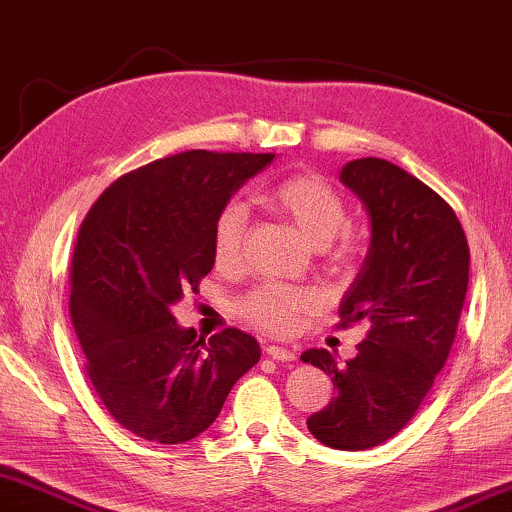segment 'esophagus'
I'll return each instance as SVG.
<instances>
[{"label": "esophagus", "instance_id": "1", "mask_svg": "<svg viewBox=\"0 0 512 512\" xmlns=\"http://www.w3.org/2000/svg\"><path fill=\"white\" fill-rule=\"evenodd\" d=\"M267 356L269 358H274V360H281V363H292V360L297 358V353L295 351H290V349H283V346H276V344H269L267 349Z\"/></svg>", "mask_w": 512, "mask_h": 512}]
</instances>
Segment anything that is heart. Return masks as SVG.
I'll use <instances>...</instances> for the list:
<instances>
[{
  "label": "heart",
  "mask_w": 512,
  "mask_h": 512,
  "mask_svg": "<svg viewBox=\"0 0 512 512\" xmlns=\"http://www.w3.org/2000/svg\"><path fill=\"white\" fill-rule=\"evenodd\" d=\"M269 203L288 215L313 248H323L346 227L349 210L337 189H332L320 175H290L269 192ZM248 213L241 203H227L213 224V257L220 269H234L243 255V236ZM351 243H346L337 257L346 262L351 257ZM313 306L309 290L292 285L267 283L250 290L236 302V311L271 335H283L295 327L299 313Z\"/></svg>",
  "instance_id": "heart-1"
}]
</instances>
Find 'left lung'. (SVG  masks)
<instances>
[{
    "label": "left lung",
    "instance_id": "left-lung-1",
    "mask_svg": "<svg viewBox=\"0 0 512 512\" xmlns=\"http://www.w3.org/2000/svg\"><path fill=\"white\" fill-rule=\"evenodd\" d=\"M342 182L372 220L363 269L339 304V327L370 325L356 358L302 353L330 374L335 398L306 426L327 447L360 452L403 431L452 351L468 290L470 250L452 206L391 161L356 159Z\"/></svg>",
    "mask_w": 512,
    "mask_h": 512
}]
</instances>
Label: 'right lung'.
Instances as JSON below:
<instances>
[{
    "instance_id": "add662e5",
    "label": "right lung",
    "mask_w": 512,
    "mask_h": 512,
    "mask_svg": "<svg viewBox=\"0 0 512 512\" xmlns=\"http://www.w3.org/2000/svg\"><path fill=\"white\" fill-rule=\"evenodd\" d=\"M274 154L192 149L121 175L81 222L70 313L86 374L126 431L177 445L206 431L231 386L260 360L236 327L210 339L175 323L170 306L213 269V224Z\"/></svg>"
}]
</instances>
